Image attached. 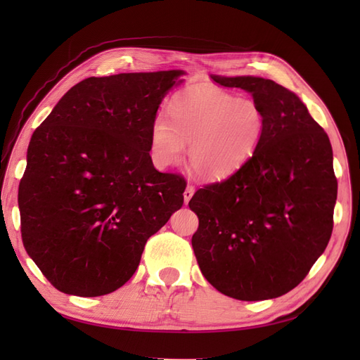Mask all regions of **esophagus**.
<instances>
[{"label": "esophagus", "instance_id": "obj_1", "mask_svg": "<svg viewBox=\"0 0 360 360\" xmlns=\"http://www.w3.org/2000/svg\"><path fill=\"white\" fill-rule=\"evenodd\" d=\"M195 193V188L193 186H188L186 189H184V193H183V197H184V204H188L189 202V200L192 198V195Z\"/></svg>", "mask_w": 360, "mask_h": 360}]
</instances>
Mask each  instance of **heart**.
Wrapping results in <instances>:
<instances>
[{
    "mask_svg": "<svg viewBox=\"0 0 360 360\" xmlns=\"http://www.w3.org/2000/svg\"><path fill=\"white\" fill-rule=\"evenodd\" d=\"M171 120L151 126V156L165 168L189 146L191 168L205 180L231 177L252 159L266 135V115L250 99H237L212 84L195 85L171 103Z\"/></svg>",
    "mask_w": 360,
    "mask_h": 360,
    "instance_id": "b5f03b06",
    "label": "heart"
}]
</instances>
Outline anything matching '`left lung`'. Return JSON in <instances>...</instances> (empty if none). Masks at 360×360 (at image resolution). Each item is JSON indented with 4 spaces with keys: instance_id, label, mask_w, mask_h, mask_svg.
<instances>
[{
    "instance_id": "1",
    "label": "left lung",
    "mask_w": 360,
    "mask_h": 360,
    "mask_svg": "<svg viewBox=\"0 0 360 360\" xmlns=\"http://www.w3.org/2000/svg\"><path fill=\"white\" fill-rule=\"evenodd\" d=\"M252 96L266 115L257 155L189 201L201 274L228 297L267 300L297 287L328 246L338 181L328 134L297 94L259 76H219Z\"/></svg>"
}]
</instances>
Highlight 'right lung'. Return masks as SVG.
<instances>
[{"label": "right lung", "mask_w": 360, "mask_h": 360, "mask_svg": "<svg viewBox=\"0 0 360 360\" xmlns=\"http://www.w3.org/2000/svg\"><path fill=\"white\" fill-rule=\"evenodd\" d=\"M183 70L86 78L31 136L19 183L27 254L57 290L110 294L139 266L148 237L183 205L186 181L159 172L150 135Z\"/></svg>", "instance_id": "obj_1"}]
</instances>
